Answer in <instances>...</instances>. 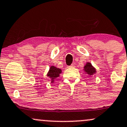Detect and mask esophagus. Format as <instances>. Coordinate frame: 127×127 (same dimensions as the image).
Segmentation results:
<instances>
[{"instance_id": "34e87169", "label": "esophagus", "mask_w": 127, "mask_h": 127, "mask_svg": "<svg viewBox=\"0 0 127 127\" xmlns=\"http://www.w3.org/2000/svg\"><path fill=\"white\" fill-rule=\"evenodd\" d=\"M75 67V65L73 64H71L70 66H69V67Z\"/></svg>"}]
</instances>
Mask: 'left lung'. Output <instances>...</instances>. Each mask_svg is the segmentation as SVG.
I'll use <instances>...</instances> for the list:
<instances>
[{
  "label": "left lung",
  "instance_id": "left-lung-1",
  "mask_svg": "<svg viewBox=\"0 0 127 127\" xmlns=\"http://www.w3.org/2000/svg\"><path fill=\"white\" fill-rule=\"evenodd\" d=\"M84 70L88 75H92L95 74L96 72L95 69L92 66V64L90 63H86V64L84 67Z\"/></svg>",
  "mask_w": 127,
  "mask_h": 127
}]
</instances>
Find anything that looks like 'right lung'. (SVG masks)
<instances>
[{
    "label": "right lung",
    "instance_id": "right-lung-1",
    "mask_svg": "<svg viewBox=\"0 0 127 127\" xmlns=\"http://www.w3.org/2000/svg\"><path fill=\"white\" fill-rule=\"evenodd\" d=\"M60 73H61V69L59 68H57L55 66H51L47 74V76L51 78L52 82H53L55 78L59 77Z\"/></svg>",
    "mask_w": 127,
    "mask_h": 127
}]
</instances>
